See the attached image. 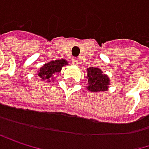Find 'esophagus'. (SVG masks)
Returning <instances> with one entry per match:
<instances>
[{"mask_svg": "<svg viewBox=\"0 0 149 149\" xmlns=\"http://www.w3.org/2000/svg\"><path fill=\"white\" fill-rule=\"evenodd\" d=\"M72 63H73L74 64H79V61H78L77 59H73Z\"/></svg>", "mask_w": 149, "mask_h": 149, "instance_id": "obj_1", "label": "esophagus"}]
</instances>
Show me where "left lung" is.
<instances>
[{"label":"left lung","mask_w":149,"mask_h":149,"mask_svg":"<svg viewBox=\"0 0 149 149\" xmlns=\"http://www.w3.org/2000/svg\"><path fill=\"white\" fill-rule=\"evenodd\" d=\"M87 70V80L88 86L87 90L93 93L96 92H104L108 91V87L109 85V78L103 74L101 69L90 67L86 69Z\"/></svg>","instance_id":"left-lung-1"}]
</instances>
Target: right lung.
<instances>
[{
	"label": "right lung",
	"instance_id": "right-lung-1",
	"mask_svg": "<svg viewBox=\"0 0 149 149\" xmlns=\"http://www.w3.org/2000/svg\"><path fill=\"white\" fill-rule=\"evenodd\" d=\"M67 64H68V62L64 59L51 61V62L44 64L41 68H40L39 72H38V76L41 79L50 82L51 79H53L54 74L56 72H60L62 68Z\"/></svg>",
	"mask_w": 149,
	"mask_h": 149
}]
</instances>
